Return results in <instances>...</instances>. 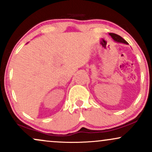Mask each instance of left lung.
Instances as JSON below:
<instances>
[{
	"mask_svg": "<svg viewBox=\"0 0 152 152\" xmlns=\"http://www.w3.org/2000/svg\"><path fill=\"white\" fill-rule=\"evenodd\" d=\"M109 35L111 36V37H112L113 39H114L116 42L123 43H126V44H128V43H127L123 38L121 37L120 36H118V35L116 34H113V33H110Z\"/></svg>",
	"mask_w": 152,
	"mask_h": 152,
	"instance_id": "left-lung-1",
	"label": "left lung"
}]
</instances>
